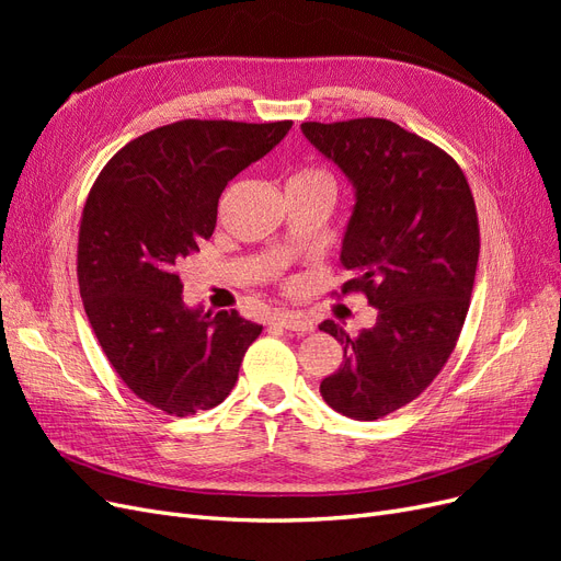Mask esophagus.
<instances>
[{
    "label": "esophagus",
    "instance_id": "1",
    "mask_svg": "<svg viewBox=\"0 0 561 561\" xmlns=\"http://www.w3.org/2000/svg\"><path fill=\"white\" fill-rule=\"evenodd\" d=\"M274 320L278 322L280 328L290 330V332H297V334H307V332H311V330H313V322H311L307 316H301V313L280 311V313H276V316H274Z\"/></svg>",
    "mask_w": 561,
    "mask_h": 561
}]
</instances>
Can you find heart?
Wrapping results in <instances>:
<instances>
[{
    "mask_svg": "<svg viewBox=\"0 0 561 561\" xmlns=\"http://www.w3.org/2000/svg\"><path fill=\"white\" fill-rule=\"evenodd\" d=\"M290 182H322L328 184L334 190V180L332 175L325 171V168H318V165H307V168H299V171L290 178ZM287 182V184H290Z\"/></svg>",
    "mask_w": 561,
    "mask_h": 561,
    "instance_id": "heart-1",
    "label": "heart"
}]
</instances>
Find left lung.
<instances>
[{
	"instance_id": "8db88e82",
	"label": "left lung",
	"mask_w": 561,
	"mask_h": 561,
	"mask_svg": "<svg viewBox=\"0 0 561 561\" xmlns=\"http://www.w3.org/2000/svg\"><path fill=\"white\" fill-rule=\"evenodd\" d=\"M301 130L355 186L342 295L363 293L377 307L375 328L355 336L320 322L344 346L320 396L339 414L375 421L416 400L456 348L480 257L478 208L461 165L388 118Z\"/></svg>"
}]
</instances>
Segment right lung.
Returning <instances> with one entry per match:
<instances>
[{"label": "right lung", "mask_w": 561, "mask_h": 561, "mask_svg": "<svg viewBox=\"0 0 561 561\" xmlns=\"http://www.w3.org/2000/svg\"><path fill=\"white\" fill-rule=\"evenodd\" d=\"M290 128L184 118L118 149L91 186L77 248L83 311L116 375L165 414L222 402L262 332L236 311L186 309L178 264L213 236L229 180Z\"/></svg>", "instance_id": "add662e5"}]
</instances>
